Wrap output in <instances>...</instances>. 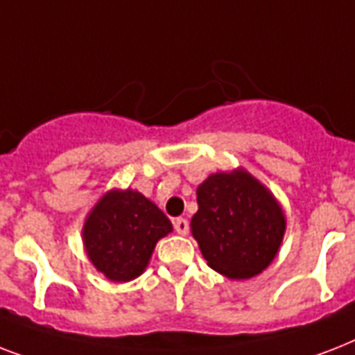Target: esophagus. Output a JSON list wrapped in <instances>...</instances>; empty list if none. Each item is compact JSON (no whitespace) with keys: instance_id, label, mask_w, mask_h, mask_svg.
I'll list each match as a JSON object with an SVG mask.
<instances>
[{"instance_id":"esophagus-1","label":"esophagus","mask_w":355,"mask_h":355,"mask_svg":"<svg viewBox=\"0 0 355 355\" xmlns=\"http://www.w3.org/2000/svg\"><path fill=\"white\" fill-rule=\"evenodd\" d=\"M175 230H177V234H180V236H186L189 230L188 219H184V217H178V219H175Z\"/></svg>"}]
</instances>
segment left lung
I'll use <instances>...</instances> for the list:
<instances>
[{"instance_id":"8db88e82","label":"left lung","mask_w":355,"mask_h":355,"mask_svg":"<svg viewBox=\"0 0 355 355\" xmlns=\"http://www.w3.org/2000/svg\"><path fill=\"white\" fill-rule=\"evenodd\" d=\"M191 234L211 269L247 280L267 269L286 232L275 195L245 169L214 173L197 188Z\"/></svg>"}]
</instances>
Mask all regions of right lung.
Masks as SVG:
<instances>
[{
    "instance_id": "1",
    "label": "right lung",
    "mask_w": 355,
    "mask_h": 355,
    "mask_svg": "<svg viewBox=\"0 0 355 355\" xmlns=\"http://www.w3.org/2000/svg\"><path fill=\"white\" fill-rule=\"evenodd\" d=\"M171 230L166 214L139 191L110 189L86 217L83 241L94 267L108 280L130 282Z\"/></svg>"
}]
</instances>
